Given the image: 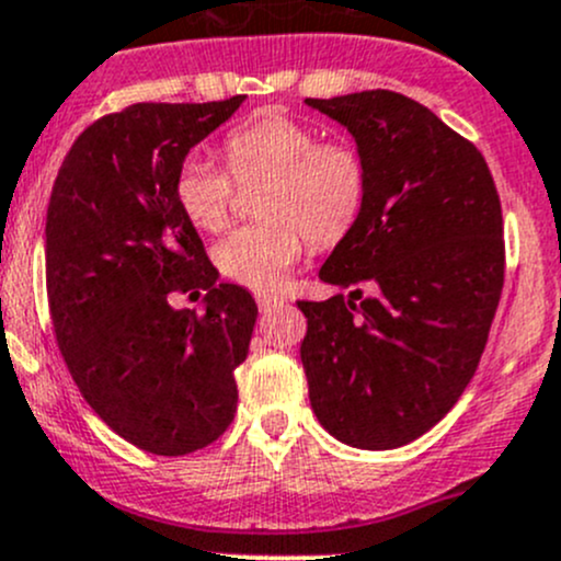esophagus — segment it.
<instances>
[{
  "label": "esophagus",
  "instance_id": "obj_1",
  "mask_svg": "<svg viewBox=\"0 0 561 561\" xmlns=\"http://www.w3.org/2000/svg\"><path fill=\"white\" fill-rule=\"evenodd\" d=\"M282 298L274 296V293H257V307L260 312H271L274 307H279Z\"/></svg>",
  "mask_w": 561,
  "mask_h": 561
}]
</instances>
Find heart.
Wrapping results in <instances>:
<instances>
[{
  "label": "heart",
  "mask_w": 561,
  "mask_h": 561,
  "mask_svg": "<svg viewBox=\"0 0 561 561\" xmlns=\"http://www.w3.org/2000/svg\"><path fill=\"white\" fill-rule=\"evenodd\" d=\"M225 171L203 157H184L173 173V201L197 230L217 233L228 222L236 184L265 179L257 192L263 219L239 225L214 247L228 279L274 290L293 263L314 247L342 244L364 217L371 165L358 144L320 138V129L285 113H257L222 138Z\"/></svg>",
  "instance_id": "heart-1"
}]
</instances>
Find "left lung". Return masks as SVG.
Here are the masks:
<instances>
[{
    "mask_svg": "<svg viewBox=\"0 0 561 561\" xmlns=\"http://www.w3.org/2000/svg\"><path fill=\"white\" fill-rule=\"evenodd\" d=\"M307 103L371 165L369 206L320 268L353 293L298 301L309 401L342 443L399 448L448 415L489 342L505 285L500 192L478 146L404 94Z\"/></svg>",
    "mask_w": 561,
    "mask_h": 561,
    "instance_id": "1",
    "label": "left lung"
}]
</instances>
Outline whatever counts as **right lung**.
I'll return each instance as SVG.
<instances>
[{"label": "right lung", "instance_id": "right-lung-1", "mask_svg": "<svg viewBox=\"0 0 561 561\" xmlns=\"http://www.w3.org/2000/svg\"><path fill=\"white\" fill-rule=\"evenodd\" d=\"M217 103H135L89 124L61 162L45 217L56 344L87 404L127 443L186 456L222 437L239 404L257 304L217 282L173 201L179 162L228 122ZM207 309L173 310V291Z\"/></svg>", "mask_w": 561, "mask_h": 561}]
</instances>
